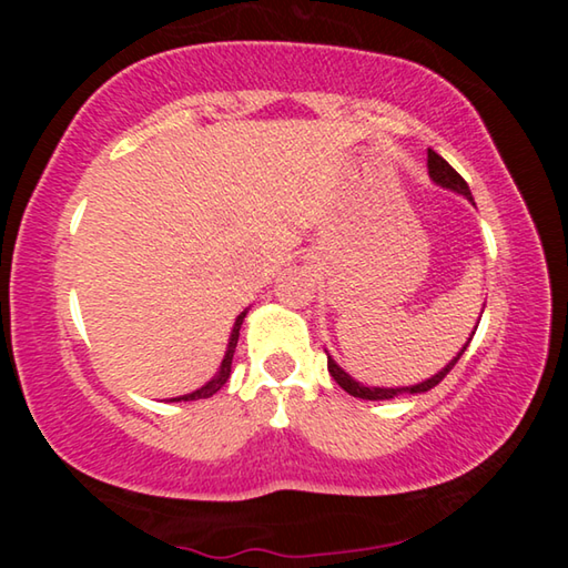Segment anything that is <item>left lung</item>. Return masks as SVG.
Instances as JSON below:
<instances>
[{"mask_svg":"<svg viewBox=\"0 0 568 568\" xmlns=\"http://www.w3.org/2000/svg\"><path fill=\"white\" fill-rule=\"evenodd\" d=\"M428 175H430V180L436 182V185H440V187H448V190H456V192H460V195H466L470 203H474V197H470V190H468V185H466V180L458 175V172L448 165V162L438 155V152H434V150H428ZM476 333V331H474ZM470 338H474V335H470ZM470 338H468V343H470ZM468 343L464 345V348L458 351V355L454 361H450L444 371H438L434 378H428V381H423V383H416V386H403V388H368V386H363V383H358V381H353L348 373H345L338 363H335L331 355H328V371H331V376L335 378V383H338V386L345 390V393H351V396H355V398H363V400H388V398H396V396H403V393H426V390H430L434 386H438L440 381H444L448 373H450V368H454V365L460 361V355H464V351L468 348Z\"/></svg>","mask_w":568,"mask_h":568,"instance_id":"8db88e82","label":"left lung"}]
</instances>
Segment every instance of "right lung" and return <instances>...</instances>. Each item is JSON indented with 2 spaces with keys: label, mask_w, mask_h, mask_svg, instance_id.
Segmentation results:
<instances>
[{
  "label": "right lung",
  "mask_w": 568,
  "mask_h": 568,
  "mask_svg": "<svg viewBox=\"0 0 568 568\" xmlns=\"http://www.w3.org/2000/svg\"><path fill=\"white\" fill-rule=\"evenodd\" d=\"M245 313H247V311H245ZM245 313H240L237 318H235L233 333H230V343H227L225 358H223V363H220L217 376H215L213 381H210V383H205L203 388H197V390H192V393H185V396H178V398H172V400H197V398H210V396H213V393H217L220 388L225 386L227 378H230V365H233L235 345H237V338H240V325H243V321H245Z\"/></svg>",
  "instance_id": "add662e5"
}]
</instances>
